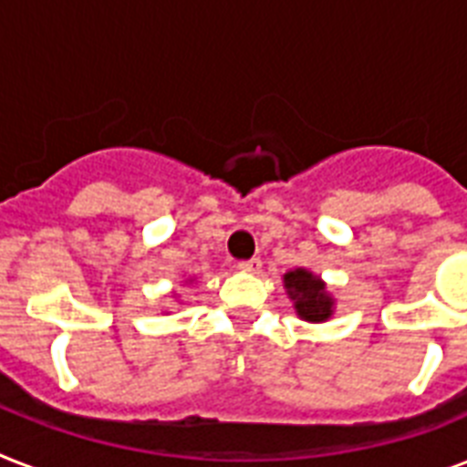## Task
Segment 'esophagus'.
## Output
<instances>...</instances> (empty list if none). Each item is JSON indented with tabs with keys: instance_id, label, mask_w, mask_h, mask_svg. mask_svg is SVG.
Returning a JSON list of instances; mask_svg holds the SVG:
<instances>
[{
	"instance_id": "obj_1",
	"label": "esophagus",
	"mask_w": 467,
	"mask_h": 467,
	"mask_svg": "<svg viewBox=\"0 0 467 467\" xmlns=\"http://www.w3.org/2000/svg\"><path fill=\"white\" fill-rule=\"evenodd\" d=\"M237 269L240 271H247V274H259L262 271V259H247V262H240L237 264Z\"/></svg>"
}]
</instances>
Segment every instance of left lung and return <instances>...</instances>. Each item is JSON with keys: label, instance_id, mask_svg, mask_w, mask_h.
<instances>
[{"label": "left lung", "instance_id": "left-lung-1", "mask_svg": "<svg viewBox=\"0 0 467 467\" xmlns=\"http://www.w3.org/2000/svg\"><path fill=\"white\" fill-rule=\"evenodd\" d=\"M285 296L293 300V310L300 319L319 325L334 315L337 298H334L327 284L310 269H291L284 274Z\"/></svg>", "mask_w": 467, "mask_h": 467}]
</instances>
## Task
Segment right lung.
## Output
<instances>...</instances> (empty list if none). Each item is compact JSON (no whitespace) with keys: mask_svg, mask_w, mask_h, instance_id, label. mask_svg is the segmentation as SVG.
<instances>
[{"mask_svg":"<svg viewBox=\"0 0 467 467\" xmlns=\"http://www.w3.org/2000/svg\"><path fill=\"white\" fill-rule=\"evenodd\" d=\"M189 281H193V278H189ZM189 281H186V284H189ZM171 298H176V300H179V293H174V296H171Z\"/></svg>","mask_w":467,"mask_h":467,"instance_id":"right-lung-1","label":"right lung"}]
</instances>
